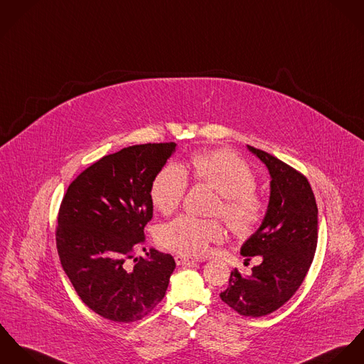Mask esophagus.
<instances>
[{
	"label": "esophagus",
	"mask_w": 364,
	"mask_h": 364,
	"mask_svg": "<svg viewBox=\"0 0 364 364\" xmlns=\"http://www.w3.org/2000/svg\"><path fill=\"white\" fill-rule=\"evenodd\" d=\"M174 259H176V264H177V265H190V264L197 262V259L190 258V257H187V255H181V254L176 255Z\"/></svg>",
	"instance_id": "obj_1"
}]
</instances>
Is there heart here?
Listing matches in <instances>:
<instances>
[{
	"instance_id": "b5f03b06",
	"label": "heart",
	"mask_w": 364,
	"mask_h": 364,
	"mask_svg": "<svg viewBox=\"0 0 364 364\" xmlns=\"http://www.w3.org/2000/svg\"><path fill=\"white\" fill-rule=\"evenodd\" d=\"M193 176L197 181L209 184L219 194L215 213L229 223L239 235H250L264 216V202L254 193L255 176L250 166L237 155L219 149L198 152L191 158ZM188 187V177L180 164H167L156 174L151 186V198L164 215L174 212L183 201ZM226 230L218 220L181 215L158 230V242L163 248L184 255H203L210 244L220 242Z\"/></svg>"
}]
</instances>
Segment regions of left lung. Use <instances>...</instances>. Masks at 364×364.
Here are the masks:
<instances>
[{
    "label": "left lung",
    "instance_id": "8db88e82",
    "mask_svg": "<svg viewBox=\"0 0 364 364\" xmlns=\"http://www.w3.org/2000/svg\"><path fill=\"white\" fill-rule=\"evenodd\" d=\"M271 174V196L258 230L242 244V254L261 255L250 277L236 268L222 301L245 317L274 313L304 281L317 248L318 208L309 180L278 158L247 145Z\"/></svg>",
    "mask_w": 364,
    "mask_h": 364
}]
</instances>
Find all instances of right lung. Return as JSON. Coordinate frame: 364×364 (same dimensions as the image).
Instances as JSON below:
<instances>
[{
  "instance_id": "1",
  "label": "right lung",
  "mask_w": 364,
  "mask_h": 364,
  "mask_svg": "<svg viewBox=\"0 0 364 364\" xmlns=\"http://www.w3.org/2000/svg\"><path fill=\"white\" fill-rule=\"evenodd\" d=\"M174 142L124 148L89 166L70 184L58 212L61 265L82 301L103 318L132 323L164 297L176 268L170 254L151 248L144 229L154 215L151 186L176 151Z\"/></svg>"
}]
</instances>
